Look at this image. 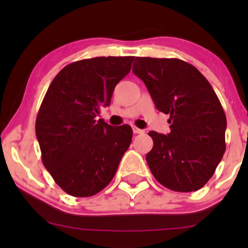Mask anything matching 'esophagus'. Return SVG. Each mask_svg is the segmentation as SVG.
<instances>
[{"label": "esophagus", "mask_w": 248, "mask_h": 248, "mask_svg": "<svg viewBox=\"0 0 248 248\" xmlns=\"http://www.w3.org/2000/svg\"><path fill=\"white\" fill-rule=\"evenodd\" d=\"M133 133L134 134H142V133H144V130H142V129H140V128L134 126L133 127Z\"/></svg>", "instance_id": "esophagus-1"}]
</instances>
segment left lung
<instances>
[{"mask_svg":"<svg viewBox=\"0 0 248 248\" xmlns=\"http://www.w3.org/2000/svg\"><path fill=\"white\" fill-rule=\"evenodd\" d=\"M156 108L170 115V133L149 132L146 160L154 177L172 191L191 192L207 183L226 149V115L210 82L177 58L136 57L133 65Z\"/></svg>","mask_w":248,"mask_h":248,"instance_id":"left-lung-1","label":"left lung"}]
</instances>
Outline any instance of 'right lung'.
Returning <instances> with one entry per match:
<instances>
[{"instance_id": "add662e5", "label": "right lung", "mask_w": 248, "mask_h": 248, "mask_svg": "<svg viewBox=\"0 0 248 248\" xmlns=\"http://www.w3.org/2000/svg\"><path fill=\"white\" fill-rule=\"evenodd\" d=\"M134 57H95L66 65L55 77L36 118L42 161L55 182L73 197H91L114 177L132 142L128 124L96 119Z\"/></svg>"}]
</instances>
